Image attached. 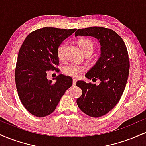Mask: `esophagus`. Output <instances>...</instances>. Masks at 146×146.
<instances>
[{
	"label": "esophagus",
	"instance_id": "obj_1",
	"mask_svg": "<svg viewBox=\"0 0 146 146\" xmlns=\"http://www.w3.org/2000/svg\"><path fill=\"white\" fill-rule=\"evenodd\" d=\"M76 82H77V79L73 78V86H75V84H76Z\"/></svg>",
	"mask_w": 146,
	"mask_h": 146
}]
</instances>
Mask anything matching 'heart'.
I'll use <instances>...</instances> for the list:
<instances>
[{
    "label": "heart",
    "instance_id": "1",
    "mask_svg": "<svg viewBox=\"0 0 146 146\" xmlns=\"http://www.w3.org/2000/svg\"><path fill=\"white\" fill-rule=\"evenodd\" d=\"M78 44L80 48L82 49L84 53L88 50H93L94 47V44L90 40L87 39V38H82L78 40ZM66 47V43L62 42L60 44L58 47L57 48V56L60 60H62L64 58L65 55V49ZM85 70L84 66H81V65L73 64H70L64 68L63 71L66 75H70L73 77H78L82 72Z\"/></svg>",
    "mask_w": 146,
    "mask_h": 146
}]
</instances>
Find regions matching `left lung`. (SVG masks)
I'll return each mask as SVG.
<instances>
[{"label":"left lung","mask_w":146,"mask_h":146,"mask_svg":"<svg viewBox=\"0 0 146 146\" xmlns=\"http://www.w3.org/2000/svg\"><path fill=\"white\" fill-rule=\"evenodd\" d=\"M78 36L93 37L100 42V57L85 76L101 82L98 86L84 80L77 82L82 90L77 104L88 116L102 117L116 106L124 91L130 69L128 51L122 38L112 29L101 27L79 29L75 32V37Z\"/></svg>","instance_id":"1"}]
</instances>
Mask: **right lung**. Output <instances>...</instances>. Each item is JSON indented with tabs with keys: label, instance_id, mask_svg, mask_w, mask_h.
Here are the masks:
<instances>
[{
	"label": "right lung",
	"instance_id": "1",
	"mask_svg": "<svg viewBox=\"0 0 146 146\" xmlns=\"http://www.w3.org/2000/svg\"><path fill=\"white\" fill-rule=\"evenodd\" d=\"M76 29L44 27L28 35L18 55L15 80L20 100L31 115L43 117L56 109L65 91L72 86L71 77L60 74L56 82L46 71L59 64L57 48Z\"/></svg>",
	"mask_w": 146,
	"mask_h": 146
}]
</instances>
